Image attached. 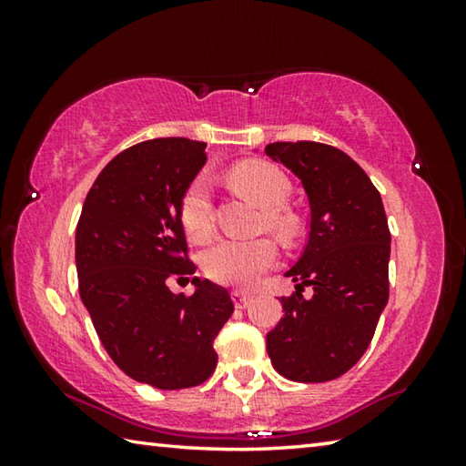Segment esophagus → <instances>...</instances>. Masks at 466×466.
Masks as SVG:
<instances>
[{
    "instance_id": "1",
    "label": "esophagus",
    "mask_w": 466,
    "mask_h": 466,
    "mask_svg": "<svg viewBox=\"0 0 466 466\" xmlns=\"http://www.w3.org/2000/svg\"><path fill=\"white\" fill-rule=\"evenodd\" d=\"M232 299H234V306L236 309H247V306L252 302V296L250 294H244V291H232Z\"/></svg>"
}]
</instances>
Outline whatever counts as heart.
Listing matches in <instances>:
<instances>
[{
  "label": "heart",
  "mask_w": 466,
  "mask_h": 466,
  "mask_svg": "<svg viewBox=\"0 0 466 466\" xmlns=\"http://www.w3.org/2000/svg\"><path fill=\"white\" fill-rule=\"evenodd\" d=\"M232 183L242 195L263 208V224L279 238H291L298 232V219L283 208L291 193L289 178L269 162H247L232 170ZM180 224L195 242L208 238L214 230L211 216V187L208 178L197 177L180 199ZM278 261V247L269 238L218 240L203 257L205 273L224 286L248 288L261 279Z\"/></svg>",
  "instance_id": "b5f03b06"
}]
</instances>
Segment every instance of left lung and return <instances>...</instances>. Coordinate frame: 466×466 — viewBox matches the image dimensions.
Wrapping results in <instances>:
<instances>
[{"mask_svg":"<svg viewBox=\"0 0 466 466\" xmlns=\"http://www.w3.org/2000/svg\"><path fill=\"white\" fill-rule=\"evenodd\" d=\"M265 154L302 180L310 203L309 242L286 273L298 286L281 298L286 314L267 333V353L289 380H335L364 356L389 302L390 232L380 193L333 146L275 141ZM306 285L310 299L301 296Z\"/></svg>","mask_w":466,"mask_h":466,"instance_id":"8db88e82","label":"left lung"}]
</instances>
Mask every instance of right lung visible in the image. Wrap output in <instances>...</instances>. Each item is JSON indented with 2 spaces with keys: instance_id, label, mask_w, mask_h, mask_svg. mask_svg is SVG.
Returning <instances> with one entry per match:
<instances>
[{
  "instance_id": "add662e5",
  "label": "right lung",
  "mask_w": 466,
  "mask_h": 466,
  "mask_svg": "<svg viewBox=\"0 0 466 466\" xmlns=\"http://www.w3.org/2000/svg\"><path fill=\"white\" fill-rule=\"evenodd\" d=\"M205 144L147 139L110 160L86 197L76 228L80 296L102 345L133 380L162 390L214 374V341L234 312L228 289L193 278L172 295L168 277L191 279L180 199L203 168Z\"/></svg>"
}]
</instances>
